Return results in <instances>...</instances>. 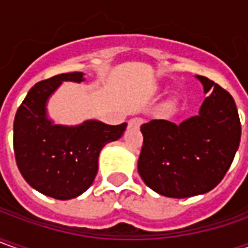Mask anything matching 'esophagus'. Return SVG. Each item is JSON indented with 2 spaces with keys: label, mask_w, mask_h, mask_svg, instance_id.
I'll return each instance as SVG.
<instances>
[{
  "label": "esophagus",
  "mask_w": 248,
  "mask_h": 248,
  "mask_svg": "<svg viewBox=\"0 0 248 248\" xmlns=\"http://www.w3.org/2000/svg\"><path fill=\"white\" fill-rule=\"evenodd\" d=\"M142 124H144V119H142V118H139V116L132 118V119L129 121V126H130V127H140Z\"/></svg>",
  "instance_id": "obj_1"
}]
</instances>
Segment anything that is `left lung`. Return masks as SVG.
<instances>
[{
	"label": "left lung",
	"mask_w": 248,
	"mask_h": 248,
	"mask_svg": "<svg viewBox=\"0 0 248 248\" xmlns=\"http://www.w3.org/2000/svg\"><path fill=\"white\" fill-rule=\"evenodd\" d=\"M196 78L209 93L198 115L180 124L154 119L141 126L139 173L152 191L167 198H191L216 188L240 144L233 97L209 78Z\"/></svg>",
	"instance_id": "obj_1"
}]
</instances>
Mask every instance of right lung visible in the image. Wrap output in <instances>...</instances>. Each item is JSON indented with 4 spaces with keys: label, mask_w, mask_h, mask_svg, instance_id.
<instances>
[{
    "label": "right lung",
    "mask_w": 248,
    "mask_h": 248,
    "mask_svg": "<svg viewBox=\"0 0 248 248\" xmlns=\"http://www.w3.org/2000/svg\"><path fill=\"white\" fill-rule=\"evenodd\" d=\"M63 81L82 82V73L55 75L35 83L13 122V150L23 178L34 189L59 201L79 196L97 174L103 147L122 137L127 124L86 121L78 126L55 124L46 116V101Z\"/></svg>",
    "instance_id": "add662e5"
}]
</instances>
